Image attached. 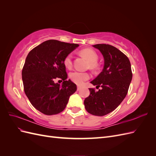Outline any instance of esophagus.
<instances>
[{"label": "esophagus", "mask_w": 156, "mask_h": 156, "mask_svg": "<svg viewBox=\"0 0 156 156\" xmlns=\"http://www.w3.org/2000/svg\"><path fill=\"white\" fill-rule=\"evenodd\" d=\"M81 86H77V90H81Z\"/></svg>", "instance_id": "1"}]
</instances>
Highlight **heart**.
Instances as JSON below:
<instances>
[{
  "instance_id": "b5f03b06",
  "label": "heart",
  "mask_w": 156,
  "mask_h": 156,
  "mask_svg": "<svg viewBox=\"0 0 156 156\" xmlns=\"http://www.w3.org/2000/svg\"><path fill=\"white\" fill-rule=\"evenodd\" d=\"M83 56L89 60V67L92 69H96L98 67V55L96 51L91 49H84L80 51ZM64 66L67 68L72 67V55L69 53L66 56L64 60ZM69 77L72 81L77 84H82L84 81L90 78V74L88 72H82L79 71H75L69 74Z\"/></svg>"
}]
</instances>
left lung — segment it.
Wrapping results in <instances>:
<instances>
[{"label":"left lung","instance_id":"8db88e82","mask_svg":"<svg viewBox=\"0 0 156 156\" xmlns=\"http://www.w3.org/2000/svg\"><path fill=\"white\" fill-rule=\"evenodd\" d=\"M104 58V67L91 83L102 88L96 91L89 88L90 96L84 101L90 114L104 116L114 111L126 96L132 79L131 64L127 56L115 47L108 44L93 45Z\"/></svg>","mask_w":156,"mask_h":156}]
</instances>
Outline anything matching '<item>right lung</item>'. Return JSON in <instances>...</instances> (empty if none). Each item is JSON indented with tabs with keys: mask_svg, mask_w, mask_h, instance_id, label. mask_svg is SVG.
I'll list each match as a JSON object with an SVG mask.
<instances>
[{
	"mask_svg": "<svg viewBox=\"0 0 156 156\" xmlns=\"http://www.w3.org/2000/svg\"><path fill=\"white\" fill-rule=\"evenodd\" d=\"M79 46L55 40H47L28 54L22 69L24 91L31 104L46 115L64 110L69 96L77 90L76 84L67 80L64 60ZM63 81L62 86L54 83Z\"/></svg>",
	"mask_w": 156,
	"mask_h": 156,
	"instance_id": "right-lung-1",
	"label": "right lung"
}]
</instances>
